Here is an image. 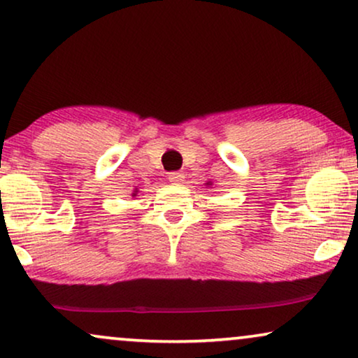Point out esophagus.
Returning <instances> with one entry per match:
<instances>
[{
  "label": "esophagus",
  "instance_id": "34e87169",
  "mask_svg": "<svg viewBox=\"0 0 358 358\" xmlns=\"http://www.w3.org/2000/svg\"><path fill=\"white\" fill-rule=\"evenodd\" d=\"M168 179H169L171 184L180 185V184L184 182V174H182V173H171Z\"/></svg>",
  "mask_w": 358,
  "mask_h": 358
}]
</instances>
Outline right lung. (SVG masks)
<instances>
[{
	"mask_svg": "<svg viewBox=\"0 0 358 358\" xmlns=\"http://www.w3.org/2000/svg\"><path fill=\"white\" fill-rule=\"evenodd\" d=\"M136 192H138V190H135V192H134V197H135V195H136Z\"/></svg>",
	"mask_w": 358,
	"mask_h": 358,
	"instance_id": "right-lung-1",
	"label": "right lung"
}]
</instances>
